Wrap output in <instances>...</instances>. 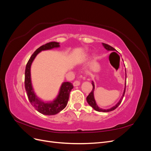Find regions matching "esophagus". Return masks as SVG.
Returning a JSON list of instances; mask_svg holds the SVG:
<instances>
[{"label": "esophagus", "mask_w": 151, "mask_h": 151, "mask_svg": "<svg viewBox=\"0 0 151 151\" xmlns=\"http://www.w3.org/2000/svg\"><path fill=\"white\" fill-rule=\"evenodd\" d=\"M73 85H74V86H79L80 85V81H75L74 82V83H73Z\"/></svg>", "instance_id": "34e87169"}]
</instances>
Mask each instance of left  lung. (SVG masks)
Returning a JSON list of instances; mask_svg holds the SVG:
<instances>
[{"label":"left lung","mask_w":151,"mask_h":151,"mask_svg":"<svg viewBox=\"0 0 151 151\" xmlns=\"http://www.w3.org/2000/svg\"><path fill=\"white\" fill-rule=\"evenodd\" d=\"M103 47L106 48V50H108V51H116V50L113 48L112 47H111L110 45H109L108 44H106V43H103ZM126 78H127V74H126ZM92 85H93V89L92 91H91V92L89 93V94L87 96V101H88V104L90 105V106L93 108L96 111H99V112H109V111H111L113 110H114V109H115L120 104V103H122V99L123 98V96H124V94H125V89H126V81H125V89H124V92H123V95L122 96L121 98V99H120V101H118V103L115 105V106H113L112 108H109V109H101L98 106V105L96 104V101L94 99V83L93 82H92Z\"/></svg>","instance_id":"obj_1"}]
</instances>
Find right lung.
I'll return each instance as SVG.
<instances>
[{
    "instance_id": "right-lung-1",
    "label": "right lung",
    "mask_w": 151,
    "mask_h": 151,
    "mask_svg": "<svg viewBox=\"0 0 151 151\" xmlns=\"http://www.w3.org/2000/svg\"><path fill=\"white\" fill-rule=\"evenodd\" d=\"M59 47H60L59 43L55 42L47 43L42 45L33 53L26 66L24 86L29 101L32 104V106L38 112L46 115H56L66 107L68 98H69L70 93L74 88V86L71 83L65 82L62 84L58 95L55 99L52 102H44L36 96V95L34 93L31 81L30 68L35 58L40 52L43 51V50H50Z\"/></svg>"
}]
</instances>
